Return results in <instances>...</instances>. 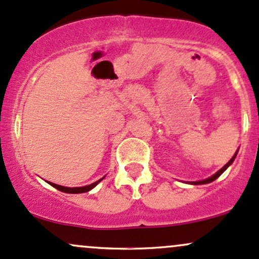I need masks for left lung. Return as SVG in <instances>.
Segmentation results:
<instances>
[{"instance_id":"left-lung-1","label":"left lung","mask_w":259,"mask_h":259,"mask_svg":"<svg viewBox=\"0 0 259 259\" xmlns=\"http://www.w3.org/2000/svg\"><path fill=\"white\" fill-rule=\"evenodd\" d=\"M238 152V151H237ZM237 152L235 153V155H233L232 158H231V159L229 160V163L227 164H225L224 166H222L221 169H220V170L218 171V173H215L212 175V177H210V178H207V179H205V180H199V182H190V184H193V185H200V184H207V183H211V182H213V180H216L218 179V178L220 177V175H221L222 173H224L225 170H226L227 168H229V166L231 165V164L233 163V160H235V158H236V155H237Z\"/></svg>"}]
</instances>
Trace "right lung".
I'll return each instance as SVG.
<instances>
[{
    "label": "right lung",
    "mask_w": 259,
    "mask_h": 259,
    "mask_svg": "<svg viewBox=\"0 0 259 259\" xmlns=\"http://www.w3.org/2000/svg\"><path fill=\"white\" fill-rule=\"evenodd\" d=\"M102 179H104V178H101V179L97 180V182L93 183V184L86 185V186H80V188H66V186L57 185V184H54V183H51V182H48V183H49V184H51L52 186H54L55 189H58V190L63 191V193H68V194H81V193H88V191H90L91 189L95 188V186H96L97 184H99V183L101 182Z\"/></svg>",
    "instance_id": "1"
}]
</instances>
